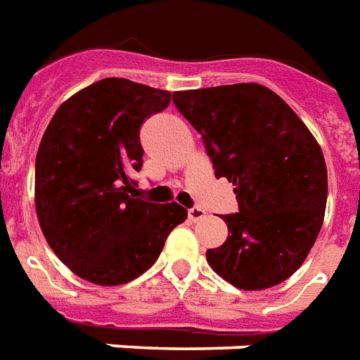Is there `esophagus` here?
Masks as SVG:
<instances>
[{"label":"esophagus","instance_id":"34e87169","mask_svg":"<svg viewBox=\"0 0 360 360\" xmlns=\"http://www.w3.org/2000/svg\"><path fill=\"white\" fill-rule=\"evenodd\" d=\"M204 217H206V212H204L202 207H191V210H188V219L193 221V223L202 221Z\"/></svg>","mask_w":360,"mask_h":360}]
</instances>
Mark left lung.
Wrapping results in <instances>:
<instances>
[{"label": "left lung", "instance_id": "8db88e82", "mask_svg": "<svg viewBox=\"0 0 360 360\" xmlns=\"http://www.w3.org/2000/svg\"><path fill=\"white\" fill-rule=\"evenodd\" d=\"M173 103L202 135L215 177H227L238 200V214L223 215L227 240L207 250V263L240 290L281 284L321 233L328 196L321 146L265 85L175 91Z\"/></svg>", "mask_w": 360, "mask_h": 360}]
</instances>
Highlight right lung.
<instances>
[{
	"mask_svg": "<svg viewBox=\"0 0 360 360\" xmlns=\"http://www.w3.org/2000/svg\"><path fill=\"white\" fill-rule=\"evenodd\" d=\"M172 93L105 78L58 106L36 156V212L45 240L74 275L118 286L158 259L187 219L177 202L133 198L143 166L139 131Z\"/></svg>",
	"mask_w": 360,
	"mask_h": 360,
	"instance_id": "1",
	"label": "right lung"
}]
</instances>
